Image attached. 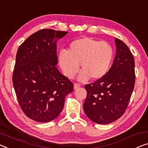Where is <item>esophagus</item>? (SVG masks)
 I'll return each instance as SVG.
<instances>
[{"mask_svg":"<svg viewBox=\"0 0 148 148\" xmlns=\"http://www.w3.org/2000/svg\"><path fill=\"white\" fill-rule=\"evenodd\" d=\"M80 86V85L79 84H77V83H75L74 84V88L75 90L76 89H78V88Z\"/></svg>","mask_w":148,"mask_h":148,"instance_id":"obj_1","label":"esophagus"}]
</instances>
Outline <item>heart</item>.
I'll return each mask as SVG.
<instances>
[{"instance_id": "b5f03b06", "label": "heart", "mask_w": 148, "mask_h": 148, "mask_svg": "<svg viewBox=\"0 0 148 148\" xmlns=\"http://www.w3.org/2000/svg\"><path fill=\"white\" fill-rule=\"evenodd\" d=\"M113 49L106 42H100L88 37L72 41L67 51L62 50L58 54V62L64 74L73 78L80 69L81 81L99 80L107 72L113 58Z\"/></svg>"}]
</instances>
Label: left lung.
<instances>
[{
  "label": "left lung",
  "instance_id": "left-lung-1",
  "mask_svg": "<svg viewBox=\"0 0 148 148\" xmlns=\"http://www.w3.org/2000/svg\"><path fill=\"white\" fill-rule=\"evenodd\" d=\"M113 64L103 78L85 85L84 111L92 122L108 124L124 113L135 84V61L127 45L116 38Z\"/></svg>",
  "mask_w": 148,
  "mask_h": 148
}]
</instances>
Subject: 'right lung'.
<instances>
[{
    "instance_id": "obj_1",
    "label": "right lung",
    "mask_w": 148,
    "mask_h": 148,
    "mask_svg": "<svg viewBox=\"0 0 148 148\" xmlns=\"http://www.w3.org/2000/svg\"><path fill=\"white\" fill-rule=\"evenodd\" d=\"M68 32L42 29L19 46L12 76L18 102L25 115L38 122L58 116L73 84L56 66L57 42Z\"/></svg>"
}]
</instances>
